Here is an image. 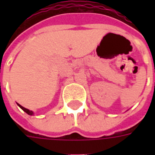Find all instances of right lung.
I'll return each mask as SVG.
<instances>
[{
    "label": "right lung",
    "instance_id": "add662e5",
    "mask_svg": "<svg viewBox=\"0 0 155 155\" xmlns=\"http://www.w3.org/2000/svg\"><path fill=\"white\" fill-rule=\"evenodd\" d=\"M18 105L19 106V107H20V108H21V109H22L24 112H25V113H27V114H29V115H33V114H34V113H33L32 111L29 110V109H27V108H24V107H22V106L21 105V104H18Z\"/></svg>",
    "mask_w": 155,
    "mask_h": 155
}]
</instances>
